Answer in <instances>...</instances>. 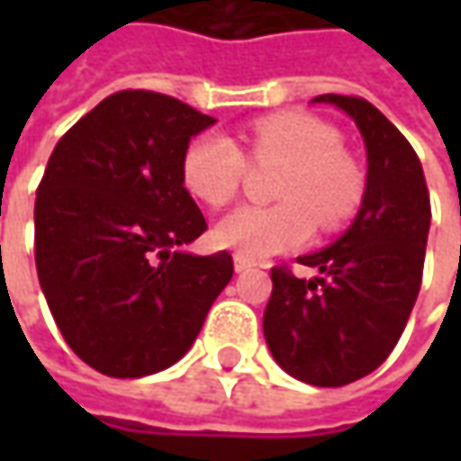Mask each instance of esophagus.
<instances>
[{
	"label": "esophagus",
	"mask_w": 461,
	"mask_h": 461,
	"mask_svg": "<svg viewBox=\"0 0 461 461\" xmlns=\"http://www.w3.org/2000/svg\"><path fill=\"white\" fill-rule=\"evenodd\" d=\"M236 272H246V269H251V267H257V261L249 257H243V254H236Z\"/></svg>",
	"instance_id": "esophagus-1"
}]
</instances>
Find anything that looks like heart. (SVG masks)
Returning a JSON list of instances; mask_svg holds the SVG:
<instances>
[{
    "label": "heart",
    "instance_id": "1",
    "mask_svg": "<svg viewBox=\"0 0 461 461\" xmlns=\"http://www.w3.org/2000/svg\"><path fill=\"white\" fill-rule=\"evenodd\" d=\"M249 156L246 157L245 153ZM251 161L282 164L275 204H246L218 225L221 246L261 258L303 246L315 222L333 233L357 215L366 192V174L357 156L341 146V135L321 117L285 110L249 122L246 151L221 133L197 135L186 146L182 176L186 189L221 210L239 197Z\"/></svg>",
    "mask_w": 461,
    "mask_h": 461
}]
</instances>
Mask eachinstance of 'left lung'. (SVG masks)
<instances>
[{"instance_id":"1","label":"left lung","mask_w":461,"mask_h":461,"mask_svg":"<svg viewBox=\"0 0 461 461\" xmlns=\"http://www.w3.org/2000/svg\"><path fill=\"white\" fill-rule=\"evenodd\" d=\"M354 117L366 146V192L354 225L297 261L321 276L272 269L264 336L297 380L341 387L375 372L395 348L416 305L431 200L420 158L380 110L354 95H318Z\"/></svg>"}]
</instances>
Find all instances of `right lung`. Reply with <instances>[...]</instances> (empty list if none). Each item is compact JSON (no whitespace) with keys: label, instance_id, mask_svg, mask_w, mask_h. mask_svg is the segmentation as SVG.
Returning <instances> with one entry per match:
<instances>
[{"label":"right lung","instance_id":"1","mask_svg":"<svg viewBox=\"0 0 461 461\" xmlns=\"http://www.w3.org/2000/svg\"><path fill=\"white\" fill-rule=\"evenodd\" d=\"M212 122L168 95L122 89L48 158L35 197L38 279L66 344L107 377L179 362L233 276L228 251H176L207 230L182 158Z\"/></svg>","mask_w":461,"mask_h":461}]
</instances>
